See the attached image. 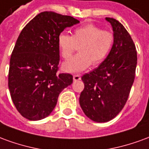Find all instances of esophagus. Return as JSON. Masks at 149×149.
<instances>
[{
	"instance_id": "esophagus-1",
	"label": "esophagus",
	"mask_w": 149,
	"mask_h": 149,
	"mask_svg": "<svg viewBox=\"0 0 149 149\" xmlns=\"http://www.w3.org/2000/svg\"><path fill=\"white\" fill-rule=\"evenodd\" d=\"M81 77L80 74L73 75V81H79V80H81Z\"/></svg>"
}]
</instances>
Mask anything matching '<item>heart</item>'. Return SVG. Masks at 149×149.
<instances>
[{"instance_id": "obj_1", "label": "heart", "mask_w": 149, "mask_h": 149, "mask_svg": "<svg viewBox=\"0 0 149 149\" xmlns=\"http://www.w3.org/2000/svg\"><path fill=\"white\" fill-rule=\"evenodd\" d=\"M115 37L109 30H104L94 24H86L75 29L72 35L59 34L57 46L65 60H68L79 45L80 52L64 63L63 69L69 72L83 71L105 60L114 45Z\"/></svg>"}]
</instances>
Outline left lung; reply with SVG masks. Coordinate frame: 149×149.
<instances>
[{
	"label": "left lung",
	"instance_id": "8db88e82",
	"mask_svg": "<svg viewBox=\"0 0 149 149\" xmlns=\"http://www.w3.org/2000/svg\"><path fill=\"white\" fill-rule=\"evenodd\" d=\"M115 41L107 58L81 77L84 84L80 104L84 114L96 122H107L117 116L128 100L134 82L137 52L130 34L114 18Z\"/></svg>",
	"mask_w": 149,
	"mask_h": 149
}]
</instances>
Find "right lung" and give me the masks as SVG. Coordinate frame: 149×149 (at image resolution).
Returning a JSON list of instances; mask_svg holds the SVG:
<instances>
[{
    "label": "right lung",
    "mask_w": 149,
    "mask_h": 149,
    "mask_svg": "<svg viewBox=\"0 0 149 149\" xmlns=\"http://www.w3.org/2000/svg\"><path fill=\"white\" fill-rule=\"evenodd\" d=\"M70 16L42 12L22 29L12 52L8 88L13 102L29 120L47 117L59 94L72 83V76L59 73L57 37L65 29L78 24Z\"/></svg>",
    "instance_id": "obj_1"
}]
</instances>
